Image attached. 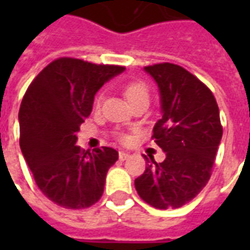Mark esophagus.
I'll list each match as a JSON object with an SVG mask.
<instances>
[{"mask_svg": "<svg viewBox=\"0 0 250 250\" xmlns=\"http://www.w3.org/2000/svg\"><path fill=\"white\" fill-rule=\"evenodd\" d=\"M130 158V152L128 151H119V159L120 161H125Z\"/></svg>", "mask_w": 250, "mask_h": 250, "instance_id": "1", "label": "esophagus"}]
</instances>
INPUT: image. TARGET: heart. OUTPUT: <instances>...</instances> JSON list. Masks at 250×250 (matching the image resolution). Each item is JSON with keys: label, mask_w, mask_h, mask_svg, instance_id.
I'll use <instances>...</instances> for the list:
<instances>
[{"label": "heart", "mask_w": 250, "mask_h": 250, "mask_svg": "<svg viewBox=\"0 0 250 250\" xmlns=\"http://www.w3.org/2000/svg\"><path fill=\"white\" fill-rule=\"evenodd\" d=\"M125 95L130 103L139 98H148L147 88L142 83H131V84H128L125 89ZM100 102H102V98L96 99V107L100 105ZM123 141H125V136H123Z\"/></svg>", "instance_id": "b5f03b06"}]
</instances>
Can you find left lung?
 <instances>
[{"label": "left lung", "instance_id": "left-lung-1", "mask_svg": "<svg viewBox=\"0 0 250 250\" xmlns=\"http://www.w3.org/2000/svg\"><path fill=\"white\" fill-rule=\"evenodd\" d=\"M157 83L162 118L154 125L155 143L166 158L152 155L135 188L157 209H177L206 186L222 138L220 109L204 83L182 66L163 62L145 66Z\"/></svg>", "mask_w": 250, "mask_h": 250}]
</instances>
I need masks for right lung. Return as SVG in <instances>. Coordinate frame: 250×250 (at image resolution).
<instances>
[{
    "mask_svg": "<svg viewBox=\"0 0 250 250\" xmlns=\"http://www.w3.org/2000/svg\"><path fill=\"white\" fill-rule=\"evenodd\" d=\"M122 72L125 66L62 57L45 66L25 92L19 112L21 152L39 188L62 208L96 204L119 158L111 147L82 150L76 134L99 89Z\"/></svg>",
    "mask_w": 250,
    "mask_h": 250,
    "instance_id": "right-lung-1",
    "label": "right lung"
}]
</instances>
